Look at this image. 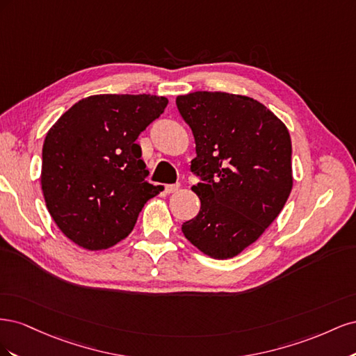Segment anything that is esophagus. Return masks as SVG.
Listing matches in <instances>:
<instances>
[{"label":"esophagus","mask_w":356,"mask_h":356,"mask_svg":"<svg viewBox=\"0 0 356 356\" xmlns=\"http://www.w3.org/2000/svg\"><path fill=\"white\" fill-rule=\"evenodd\" d=\"M179 190V184H168L165 186V191L168 193V195H170V193H175Z\"/></svg>","instance_id":"esophagus-1"}]
</instances>
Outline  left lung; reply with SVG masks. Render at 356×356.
I'll list each match as a JSON object with an SVG mask.
<instances>
[{"instance_id":"8db88e82","label":"left lung","mask_w":356,"mask_h":356,"mask_svg":"<svg viewBox=\"0 0 356 356\" xmlns=\"http://www.w3.org/2000/svg\"><path fill=\"white\" fill-rule=\"evenodd\" d=\"M177 108L196 143L191 190L200 211L182 233L215 260L239 255L266 232L293 190L291 138L282 120L250 96L195 92Z\"/></svg>"}]
</instances>
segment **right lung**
<instances>
[{
  "label": "right lung",
  "mask_w": 356,
  "mask_h": 356,
  "mask_svg": "<svg viewBox=\"0 0 356 356\" xmlns=\"http://www.w3.org/2000/svg\"><path fill=\"white\" fill-rule=\"evenodd\" d=\"M166 105L156 95H93L50 127L41 188L53 221L75 245L101 251L123 241L161 191L145 181L136 139Z\"/></svg>",
  "instance_id": "right-lung-1"
}]
</instances>
